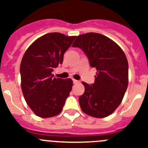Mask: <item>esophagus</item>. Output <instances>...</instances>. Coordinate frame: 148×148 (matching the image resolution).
I'll list each match as a JSON object with an SVG mask.
<instances>
[{"instance_id":"34e87169","label":"esophagus","mask_w":148,"mask_h":148,"mask_svg":"<svg viewBox=\"0 0 148 148\" xmlns=\"http://www.w3.org/2000/svg\"><path fill=\"white\" fill-rule=\"evenodd\" d=\"M73 83H74V84H77V83H79V81H78V80H77V79H73Z\"/></svg>"}]
</instances>
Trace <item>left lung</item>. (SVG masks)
<instances>
[{
	"instance_id": "8db88e82",
	"label": "left lung",
	"mask_w": 148,
	"mask_h": 148,
	"mask_svg": "<svg viewBox=\"0 0 148 148\" xmlns=\"http://www.w3.org/2000/svg\"><path fill=\"white\" fill-rule=\"evenodd\" d=\"M81 48L97 70L95 83L85 82V92L79 97L82 111L102 119L119 107L128 86V62L119 45L100 33L78 36L72 45Z\"/></svg>"
}]
</instances>
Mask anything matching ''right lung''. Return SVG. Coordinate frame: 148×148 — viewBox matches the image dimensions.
Instances as JSON below:
<instances>
[{
  "label": "right lung",
  "instance_id": "right-lung-1",
  "mask_svg": "<svg viewBox=\"0 0 148 148\" xmlns=\"http://www.w3.org/2000/svg\"><path fill=\"white\" fill-rule=\"evenodd\" d=\"M76 36L47 33L37 38L24 53L20 65L21 86L24 99L35 115H59L73 86L72 79L53 77L52 71L62 63L63 55Z\"/></svg>",
  "mask_w": 148,
  "mask_h": 148
}]
</instances>
